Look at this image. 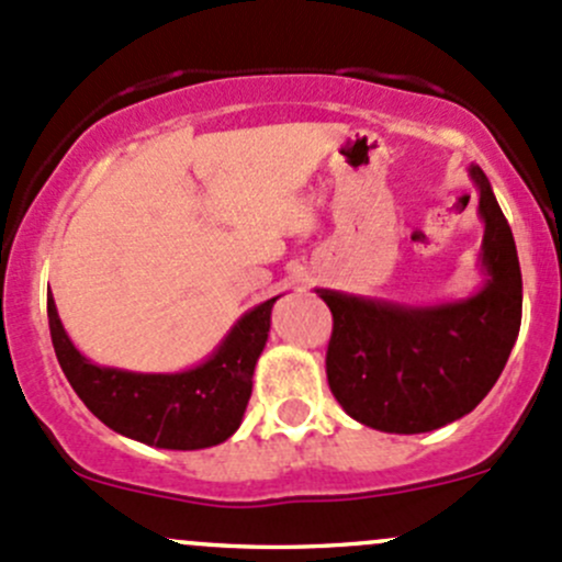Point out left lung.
<instances>
[{"mask_svg": "<svg viewBox=\"0 0 562 562\" xmlns=\"http://www.w3.org/2000/svg\"><path fill=\"white\" fill-rule=\"evenodd\" d=\"M484 224L482 286L460 300L408 305L316 289L333 311L327 381L340 408L381 432H430L471 414L506 368L522 322L512 227L479 165L468 167Z\"/></svg>", "mask_w": 562, "mask_h": 562, "instance_id": "left-lung-1", "label": "left lung"}]
</instances>
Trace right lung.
Segmentation results:
<instances>
[{"label":"right lung","instance_id":"obj_1","mask_svg":"<svg viewBox=\"0 0 562 562\" xmlns=\"http://www.w3.org/2000/svg\"><path fill=\"white\" fill-rule=\"evenodd\" d=\"M279 297L246 311L200 366L176 373H137L91 362L75 349L48 289L50 340L72 390L110 430L156 449L192 452L224 443L240 427Z\"/></svg>","mask_w":562,"mask_h":562}]
</instances>
